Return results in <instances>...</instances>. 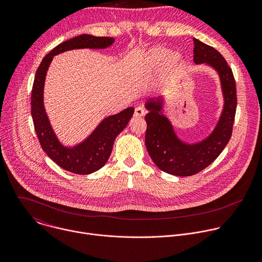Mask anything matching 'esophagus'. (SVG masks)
<instances>
[{
    "instance_id": "obj_1",
    "label": "esophagus",
    "mask_w": 262,
    "mask_h": 262,
    "mask_svg": "<svg viewBox=\"0 0 262 262\" xmlns=\"http://www.w3.org/2000/svg\"><path fill=\"white\" fill-rule=\"evenodd\" d=\"M146 114V111L142 106H137L135 110V116L137 117H142Z\"/></svg>"
}]
</instances>
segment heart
<instances>
[{"instance_id":"obj_1","label":"heart","mask_w":262,"mask_h":262,"mask_svg":"<svg viewBox=\"0 0 262 262\" xmlns=\"http://www.w3.org/2000/svg\"><path fill=\"white\" fill-rule=\"evenodd\" d=\"M180 60L181 56L179 53H169L165 48H154L149 50L144 57V63L146 67L150 70H156L163 64L167 69H172L178 65Z\"/></svg>"}]
</instances>
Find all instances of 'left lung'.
I'll use <instances>...</instances> for the list:
<instances>
[{
	"label": "left lung",
	"instance_id": "1",
	"mask_svg": "<svg viewBox=\"0 0 262 262\" xmlns=\"http://www.w3.org/2000/svg\"><path fill=\"white\" fill-rule=\"evenodd\" d=\"M194 62L213 69L220 81L223 106L212 130L202 140L186 142L177 134L165 114L166 99L148 98L144 105L147 129L145 145L154 163L162 171L175 176H191L209 166L228 144L236 111V87L231 68L213 48L193 38Z\"/></svg>",
	"mask_w": 262,
	"mask_h": 262
}]
</instances>
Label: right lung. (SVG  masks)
I'll use <instances>...</instances> for the list:
<instances>
[{
    "mask_svg": "<svg viewBox=\"0 0 262 262\" xmlns=\"http://www.w3.org/2000/svg\"><path fill=\"white\" fill-rule=\"evenodd\" d=\"M115 42L112 37H96L82 34L57 46L41 61L36 71L32 96L31 114L35 132L45 152L62 169L76 174H91L107 162L117 136L126 127L135 107L129 106L117 114L104 117L82 141L64 144L59 140L45 106L47 73L55 56L72 50L107 49Z\"/></svg>",
    "mask_w": 262,
    "mask_h": 262,
    "instance_id": "1",
    "label": "right lung"
}]
</instances>
